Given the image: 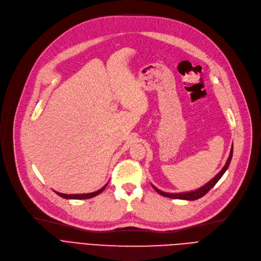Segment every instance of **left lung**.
<instances>
[{
  "mask_svg": "<svg viewBox=\"0 0 261 261\" xmlns=\"http://www.w3.org/2000/svg\"><path fill=\"white\" fill-rule=\"evenodd\" d=\"M232 157H233V145H232V148H231V151H229V156L227 158V161L225 163V165L222 167V170L214 177L212 180H210L205 186L201 187L200 189H198L196 191H192V192H186V193H177V194H172V193H165V192H162L160 190H158L156 187L152 186V188H154L156 190L157 193H159L160 195L164 196V197H168V198H173V199H182V200H197V199L203 197L214 186L216 185V183L219 181V179L223 176V174L225 173V171L227 170V167L229 165V163H231V160H232Z\"/></svg>",
  "mask_w": 261,
  "mask_h": 261,
  "instance_id": "left-lung-1",
  "label": "left lung"
}]
</instances>
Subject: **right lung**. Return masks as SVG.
I'll use <instances>...</instances> for the list:
<instances>
[{"instance_id":"obj_1","label":"right lung","mask_w":261,"mask_h":261,"mask_svg":"<svg viewBox=\"0 0 261 261\" xmlns=\"http://www.w3.org/2000/svg\"><path fill=\"white\" fill-rule=\"evenodd\" d=\"M106 186H107V185H105L102 189H100V190L97 191V192L88 193V194H74V195H73V194H70V195H67V194H62V193H59V192H56V191H55V193H56L57 195H59L60 197L65 198V199H88V198H93V197L99 195L100 193H102V191L106 188Z\"/></svg>"}]
</instances>
